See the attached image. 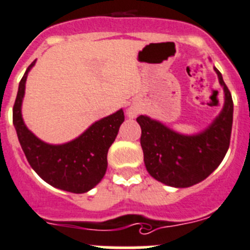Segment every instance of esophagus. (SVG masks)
Returning a JSON list of instances; mask_svg holds the SVG:
<instances>
[{
  "label": "esophagus",
  "instance_id": "1",
  "mask_svg": "<svg viewBox=\"0 0 250 250\" xmlns=\"http://www.w3.org/2000/svg\"><path fill=\"white\" fill-rule=\"evenodd\" d=\"M126 113H127V116H129V118H135L139 111H137V109L134 108V106H130V108L126 110Z\"/></svg>",
  "mask_w": 250,
  "mask_h": 250
}]
</instances>
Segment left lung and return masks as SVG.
<instances>
[{
    "label": "left lung",
    "mask_w": 250,
    "mask_h": 250,
    "mask_svg": "<svg viewBox=\"0 0 250 250\" xmlns=\"http://www.w3.org/2000/svg\"><path fill=\"white\" fill-rule=\"evenodd\" d=\"M223 88L225 103L212 123L198 134L174 131L163 123L140 115L141 147L147 172L152 178L173 188H189L208 177L220 166L229 147L233 123V101L216 67Z\"/></svg>",
    "instance_id": "1"
}]
</instances>
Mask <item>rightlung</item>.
Listing matches in <instances>:
<instances>
[{
	"label": "right lung",
	"instance_id": "1",
	"mask_svg": "<svg viewBox=\"0 0 250 250\" xmlns=\"http://www.w3.org/2000/svg\"><path fill=\"white\" fill-rule=\"evenodd\" d=\"M37 60L28 66L18 87L13 106V125L30 167L51 187L83 194L93 189L108 167L106 154L125 120L123 109L96 121L78 137L60 145H52L35 136L22 116L25 82Z\"/></svg>",
	"mask_w": 250,
	"mask_h": 250
}]
</instances>
